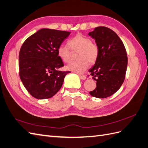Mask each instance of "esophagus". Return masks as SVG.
Returning a JSON list of instances; mask_svg holds the SVG:
<instances>
[{
  "label": "esophagus",
  "mask_w": 148,
  "mask_h": 148,
  "mask_svg": "<svg viewBox=\"0 0 148 148\" xmlns=\"http://www.w3.org/2000/svg\"><path fill=\"white\" fill-rule=\"evenodd\" d=\"M77 74H79V75L80 76V77H81L82 79H83V80L86 79V75H85L83 74H82V73H77Z\"/></svg>",
  "instance_id": "esophagus-1"
}]
</instances>
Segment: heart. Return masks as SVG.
Returning a JSON list of instances; mask_svg holds the SVG:
<instances>
[{
	"label": "heart",
	"instance_id": "obj_1",
	"mask_svg": "<svg viewBox=\"0 0 148 148\" xmlns=\"http://www.w3.org/2000/svg\"><path fill=\"white\" fill-rule=\"evenodd\" d=\"M68 46H60L59 48V54L66 62L70 61L73 58V51L75 53L81 54L88 62H94L98 56V46L94 42L90 41L88 38L78 35L70 40ZM72 50L71 51V50ZM70 68L75 71L82 72L86 69L87 62L84 61H75L69 65Z\"/></svg>",
	"mask_w": 148,
	"mask_h": 148
}]
</instances>
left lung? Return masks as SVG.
<instances>
[{
	"mask_svg": "<svg viewBox=\"0 0 148 148\" xmlns=\"http://www.w3.org/2000/svg\"><path fill=\"white\" fill-rule=\"evenodd\" d=\"M88 35L94 38L99 48L95 64L89 69L97 81L90 94L97 98H107L119 89L124 82L128 57L123 42L116 33L105 27H98Z\"/></svg>",
	"mask_w": 148,
	"mask_h": 148,
	"instance_id": "1",
	"label": "left lung"
}]
</instances>
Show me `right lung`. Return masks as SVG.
<instances>
[{"label":"right lung","mask_w":148,"mask_h":148,"mask_svg":"<svg viewBox=\"0 0 148 148\" xmlns=\"http://www.w3.org/2000/svg\"><path fill=\"white\" fill-rule=\"evenodd\" d=\"M70 32L43 28L25 41L19 53V75L29 94L38 99L52 97L60 90L69 71L64 66L59 48Z\"/></svg>","instance_id":"1"}]
</instances>
